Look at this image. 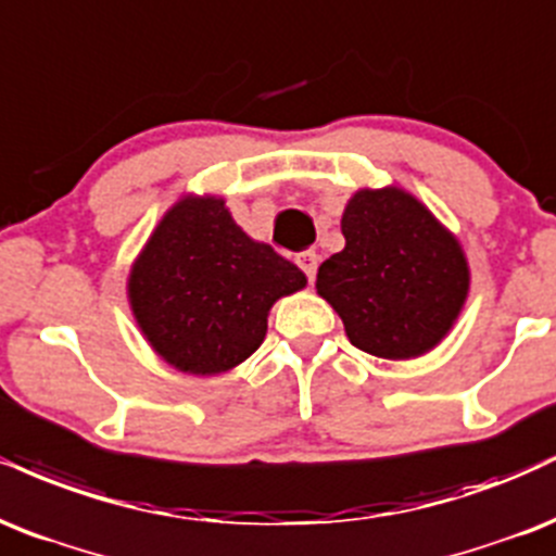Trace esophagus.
I'll return each instance as SVG.
<instances>
[{
	"label": "esophagus",
	"mask_w": 556,
	"mask_h": 556,
	"mask_svg": "<svg viewBox=\"0 0 556 556\" xmlns=\"http://www.w3.org/2000/svg\"><path fill=\"white\" fill-rule=\"evenodd\" d=\"M296 265L302 267L306 278L315 280V276H317V265H319V257H317L315 252H302V254H296Z\"/></svg>",
	"instance_id": "1"
}]
</instances>
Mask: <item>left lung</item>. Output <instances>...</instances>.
Masks as SVG:
<instances>
[{
  "mask_svg": "<svg viewBox=\"0 0 556 556\" xmlns=\"http://www.w3.org/2000/svg\"><path fill=\"white\" fill-rule=\"evenodd\" d=\"M345 247L317 270V293L349 341L380 358L432 351L468 296L458 239L397 187L358 189L343 211Z\"/></svg>",
  "mask_w": 556,
  "mask_h": 556,
  "instance_id": "left-lung-1",
  "label": "left lung"
}]
</instances>
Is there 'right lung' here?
I'll return each mask as SVG.
<instances>
[{
    "label": "right lung",
    "mask_w": 556,
    "mask_h": 556,
    "mask_svg": "<svg viewBox=\"0 0 556 556\" xmlns=\"http://www.w3.org/2000/svg\"><path fill=\"white\" fill-rule=\"evenodd\" d=\"M296 265L233 224L220 198L179 200L129 273V306L163 362L220 375L260 349L267 312L304 289Z\"/></svg>",
    "instance_id": "add662e5"
}]
</instances>
